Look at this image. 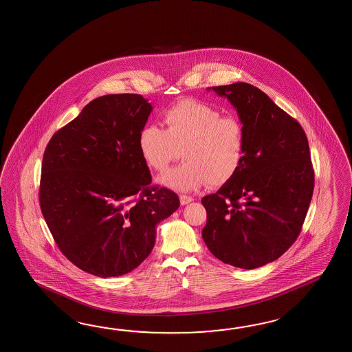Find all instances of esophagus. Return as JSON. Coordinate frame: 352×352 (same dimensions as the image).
I'll return each mask as SVG.
<instances>
[{"label": "esophagus", "instance_id": "obj_1", "mask_svg": "<svg viewBox=\"0 0 352 352\" xmlns=\"http://www.w3.org/2000/svg\"><path fill=\"white\" fill-rule=\"evenodd\" d=\"M194 199L191 197H188V195H180V203L181 205H186L188 203H191Z\"/></svg>", "mask_w": 352, "mask_h": 352}]
</instances>
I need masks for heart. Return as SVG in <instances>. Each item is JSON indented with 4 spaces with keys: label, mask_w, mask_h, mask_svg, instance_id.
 <instances>
[{
    "label": "heart",
    "mask_w": 352,
    "mask_h": 352,
    "mask_svg": "<svg viewBox=\"0 0 352 352\" xmlns=\"http://www.w3.org/2000/svg\"><path fill=\"white\" fill-rule=\"evenodd\" d=\"M164 129L143 126L138 135L140 155L155 171L162 172L181 155L185 162L160 177L177 191H191L205 184L219 186L237 173L245 155V128L241 120L197 100H181L162 115Z\"/></svg>",
    "instance_id": "b5f03b06"
}]
</instances>
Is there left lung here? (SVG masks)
Returning a JSON list of instances; mask_svg holds the SVG:
<instances>
[{"label":"left lung","mask_w":352,"mask_h":352,"mask_svg":"<svg viewBox=\"0 0 352 352\" xmlns=\"http://www.w3.org/2000/svg\"><path fill=\"white\" fill-rule=\"evenodd\" d=\"M209 90L237 110L245 155L237 173L201 199V234L218 260L252 270L278 260L302 230L314 188L309 144L300 124L252 85Z\"/></svg>","instance_id":"8db88e82"}]
</instances>
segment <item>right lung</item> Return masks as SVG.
Returning a JSON list of instances; mask_svg holds the SVG:
<instances>
[{
	"label": "right lung",
	"mask_w": 352,
	"mask_h": 352,
	"mask_svg": "<svg viewBox=\"0 0 352 352\" xmlns=\"http://www.w3.org/2000/svg\"><path fill=\"white\" fill-rule=\"evenodd\" d=\"M152 105L137 94L92 100L52 137L41 164L39 201L58 248L81 270L113 278L152 252L155 227L180 206L151 186L138 146Z\"/></svg>",
	"instance_id": "obj_1"
}]
</instances>
